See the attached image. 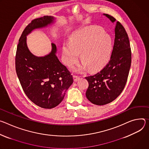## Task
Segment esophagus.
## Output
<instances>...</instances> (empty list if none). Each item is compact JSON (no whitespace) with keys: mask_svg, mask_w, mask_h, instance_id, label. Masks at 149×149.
<instances>
[{"mask_svg":"<svg viewBox=\"0 0 149 149\" xmlns=\"http://www.w3.org/2000/svg\"><path fill=\"white\" fill-rule=\"evenodd\" d=\"M73 79H74V81H77L80 79V77L77 76H73Z\"/></svg>","mask_w":149,"mask_h":149,"instance_id":"esophagus-1","label":"esophagus"}]
</instances>
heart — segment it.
I'll use <instances>...</instances> for the list:
<instances>
[{
	"label": "heart",
	"mask_w": 149,
	"mask_h": 149,
	"mask_svg": "<svg viewBox=\"0 0 149 149\" xmlns=\"http://www.w3.org/2000/svg\"><path fill=\"white\" fill-rule=\"evenodd\" d=\"M112 49L111 38L104 34V30L92 26L80 30L74 34L70 41L63 45V58L68 66L74 64L80 53L81 64L74 68V70L81 72L87 68L91 72L101 69L109 61Z\"/></svg>",
	"instance_id": "heart-1"
}]
</instances>
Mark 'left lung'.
Here are the masks:
<instances>
[{"instance_id": "left-lung-1", "label": "left lung", "mask_w": 149, "mask_h": 149, "mask_svg": "<svg viewBox=\"0 0 149 149\" xmlns=\"http://www.w3.org/2000/svg\"><path fill=\"white\" fill-rule=\"evenodd\" d=\"M103 15L112 23L116 21L113 16ZM131 63V52L127 33L121 24L117 21L109 61L100 72L85 77L89 83L86 92L88 100L97 105H104L115 100L125 86Z\"/></svg>"}]
</instances>
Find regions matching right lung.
<instances>
[{
    "instance_id": "add662e5",
    "label": "right lung",
    "mask_w": 149,
    "mask_h": 149,
    "mask_svg": "<svg viewBox=\"0 0 149 149\" xmlns=\"http://www.w3.org/2000/svg\"><path fill=\"white\" fill-rule=\"evenodd\" d=\"M54 21L51 16L32 20L19 40L15 57L16 74L25 93L33 103L45 109L54 108L63 101L73 84V76L57 57L54 44H52V52L48 54L37 57L29 50L26 36L33 30L53 24Z\"/></svg>"
}]
</instances>
